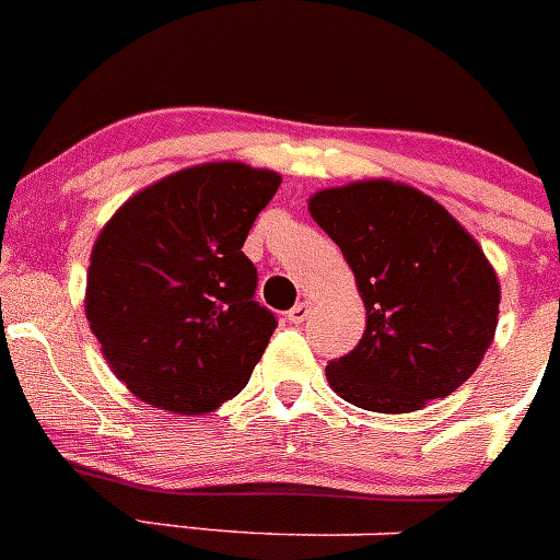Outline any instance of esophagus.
Wrapping results in <instances>:
<instances>
[{"label": "esophagus", "instance_id": "obj_1", "mask_svg": "<svg viewBox=\"0 0 560 560\" xmlns=\"http://www.w3.org/2000/svg\"><path fill=\"white\" fill-rule=\"evenodd\" d=\"M308 314H312V303L301 301L298 306H292L290 312H287V322H292V325H301V322L308 319Z\"/></svg>", "mask_w": 560, "mask_h": 560}]
</instances>
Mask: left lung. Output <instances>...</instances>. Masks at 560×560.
Wrapping results in <instances>:
<instances>
[{"label": "left lung", "mask_w": 560, "mask_h": 560, "mask_svg": "<svg viewBox=\"0 0 560 560\" xmlns=\"http://www.w3.org/2000/svg\"><path fill=\"white\" fill-rule=\"evenodd\" d=\"M308 211L365 303L360 343L327 365L330 387L382 415L455 393L499 325V279L477 241L436 200L393 180L325 189Z\"/></svg>", "instance_id": "obj_1"}]
</instances>
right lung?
Masks as SVG:
<instances>
[{"label": "right lung", "mask_w": 560, "mask_h": 560, "mask_svg": "<svg viewBox=\"0 0 560 560\" xmlns=\"http://www.w3.org/2000/svg\"><path fill=\"white\" fill-rule=\"evenodd\" d=\"M281 178L208 162L129 197L92 248L86 316L140 400L202 415L246 387L276 330L241 248Z\"/></svg>", "instance_id": "right-lung-1"}]
</instances>
